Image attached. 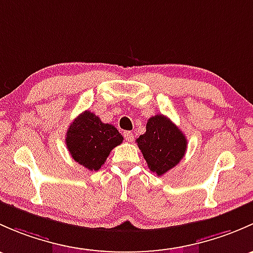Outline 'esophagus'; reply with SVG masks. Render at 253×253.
<instances>
[{"label": "esophagus", "mask_w": 253, "mask_h": 253, "mask_svg": "<svg viewBox=\"0 0 253 253\" xmlns=\"http://www.w3.org/2000/svg\"><path fill=\"white\" fill-rule=\"evenodd\" d=\"M124 137H126V141L131 142L134 140V135H132L131 131H124Z\"/></svg>", "instance_id": "obj_1"}]
</instances>
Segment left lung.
<instances>
[{"label":"left lung","mask_w":253,"mask_h":253,"mask_svg":"<svg viewBox=\"0 0 253 253\" xmlns=\"http://www.w3.org/2000/svg\"><path fill=\"white\" fill-rule=\"evenodd\" d=\"M136 144L150 170L161 176L180 162L186 152L187 140L168 117L157 114L148 119L146 132L140 135Z\"/></svg>","instance_id":"left-lung-1"}]
</instances>
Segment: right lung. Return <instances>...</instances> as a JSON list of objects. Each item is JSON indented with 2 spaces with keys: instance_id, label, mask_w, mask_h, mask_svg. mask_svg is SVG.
<instances>
[{
  "instance_id": "1",
  "label": "right lung",
  "mask_w": 253,
  "mask_h": 253,
  "mask_svg": "<svg viewBox=\"0 0 253 253\" xmlns=\"http://www.w3.org/2000/svg\"><path fill=\"white\" fill-rule=\"evenodd\" d=\"M66 144L75 162L88 170H98L123 136L112 124L101 122L90 111L83 112L74 119L67 131Z\"/></svg>"
}]
</instances>
